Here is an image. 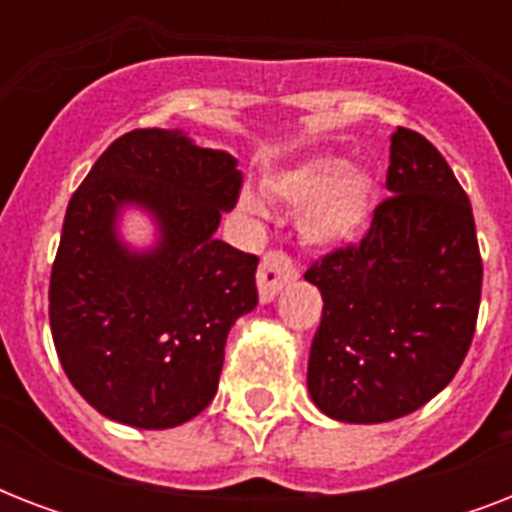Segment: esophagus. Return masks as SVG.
Wrapping results in <instances>:
<instances>
[{"label":"esophagus","mask_w":512,"mask_h":512,"mask_svg":"<svg viewBox=\"0 0 512 512\" xmlns=\"http://www.w3.org/2000/svg\"><path fill=\"white\" fill-rule=\"evenodd\" d=\"M295 279H297V268L295 263H292V257H289L287 252H281V249H271V252L263 257L260 271H257L260 300H263V303H271L273 297L281 292V287Z\"/></svg>","instance_id":"34e87169"}]
</instances>
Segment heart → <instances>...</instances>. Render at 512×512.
<instances>
[{
	"mask_svg": "<svg viewBox=\"0 0 512 512\" xmlns=\"http://www.w3.org/2000/svg\"><path fill=\"white\" fill-rule=\"evenodd\" d=\"M265 191L289 207H303L300 233L308 244L342 247L364 231L374 183L364 172L350 170L348 159L316 156L268 177ZM244 207L257 209L260 201L252 193H244Z\"/></svg>",
	"mask_w": 512,
	"mask_h": 512,
	"instance_id": "1",
	"label": "heart"
}]
</instances>
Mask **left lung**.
<instances>
[{
  "label": "left lung",
  "instance_id": "1",
  "mask_svg": "<svg viewBox=\"0 0 512 512\" xmlns=\"http://www.w3.org/2000/svg\"><path fill=\"white\" fill-rule=\"evenodd\" d=\"M385 185L361 241L305 271L324 297L308 390L321 412L358 425L412 414L452 382L484 281L468 193L428 138L390 135Z\"/></svg>",
  "mask_w": 512,
  "mask_h": 512
}]
</instances>
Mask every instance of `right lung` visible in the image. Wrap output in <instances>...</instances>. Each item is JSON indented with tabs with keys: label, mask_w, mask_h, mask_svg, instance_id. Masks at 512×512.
Returning <instances> with one entry per match:
<instances>
[{
	"label": "right lung",
	"mask_w": 512,
	"mask_h": 512,
	"mask_svg": "<svg viewBox=\"0 0 512 512\" xmlns=\"http://www.w3.org/2000/svg\"><path fill=\"white\" fill-rule=\"evenodd\" d=\"M241 172L177 130H132L100 154L68 201L50 276L63 372L103 417L164 430L207 409L233 321L257 305V255L215 239ZM124 203L148 208L160 244L115 239Z\"/></svg>",
	"instance_id": "right-lung-1"
}]
</instances>
